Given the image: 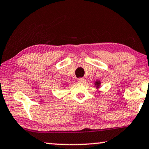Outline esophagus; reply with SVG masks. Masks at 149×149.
Here are the masks:
<instances>
[{
  "mask_svg": "<svg viewBox=\"0 0 149 149\" xmlns=\"http://www.w3.org/2000/svg\"><path fill=\"white\" fill-rule=\"evenodd\" d=\"M85 80L86 79L84 77H80V78H78V79H77V81L80 84H84L85 82Z\"/></svg>",
  "mask_w": 149,
  "mask_h": 149,
  "instance_id": "34e87169",
  "label": "esophagus"
}]
</instances>
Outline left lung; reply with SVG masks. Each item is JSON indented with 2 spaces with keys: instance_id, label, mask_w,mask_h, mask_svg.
Here are the masks:
<instances>
[{
  "instance_id": "1",
  "label": "left lung",
  "mask_w": 149,
  "mask_h": 149,
  "mask_svg": "<svg viewBox=\"0 0 149 149\" xmlns=\"http://www.w3.org/2000/svg\"><path fill=\"white\" fill-rule=\"evenodd\" d=\"M95 86H96V88H99V87H100V81H99V80L95 81Z\"/></svg>"
}]
</instances>
